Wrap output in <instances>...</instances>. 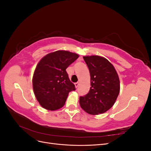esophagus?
I'll list each match as a JSON object with an SVG mask.
<instances>
[{"instance_id": "esophagus-1", "label": "esophagus", "mask_w": 151, "mask_h": 151, "mask_svg": "<svg viewBox=\"0 0 151 151\" xmlns=\"http://www.w3.org/2000/svg\"><path fill=\"white\" fill-rule=\"evenodd\" d=\"M74 85H75L76 88H77V87H78L79 85V82H77V83H76L74 84Z\"/></svg>"}]
</instances>
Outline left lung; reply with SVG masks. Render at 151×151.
<instances>
[{"instance_id": "8db88e82", "label": "left lung", "mask_w": 151, "mask_h": 151, "mask_svg": "<svg viewBox=\"0 0 151 151\" xmlns=\"http://www.w3.org/2000/svg\"><path fill=\"white\" fill-rule=\"evenodd\" d=\"M83 58L89 70L91 87L88 94L80 97V106L90 115L104 113L113 106L119 94V77L106 58L98 55Z\"/></svg>"}]
</instances>
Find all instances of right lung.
I'll return each mask as SVG.
<instances>
[{"mask_svg": "<svg viewBox=\"0 0 151 151\" xmlns=\"http://www.w3.org/2000/svg\"><path fill=\"white\" fill-rule=\"evenodd\" d=\"M79 55L65 50L50 53L36 65L33 77V88L40 104L48 110L62 108L70 91L76 90L66 68Z\"/></svg>", "mask_w": 151, "mask_h": 151, "instance_id": "add662e5", "label": "right lung"}]
</instances>
